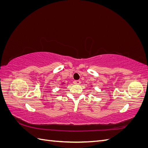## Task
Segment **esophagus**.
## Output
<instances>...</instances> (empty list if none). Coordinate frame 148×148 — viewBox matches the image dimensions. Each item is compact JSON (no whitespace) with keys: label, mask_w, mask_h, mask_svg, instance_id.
<instances>
[{"label":"esophagus","mask_w":148,"mask_h":148,"mask_svg":"<svg viewBox=\"0 0 148 148\" xmlns=\"http://www.w3.org/2000/svg\"><path fill=\"white\" fill-rule=\"evenodd\" d=\"M73 83L75 84H79L80 83H81V81H80V80H75Z\"/></svg>","instance_id":"obj_1"}]
</instances>
